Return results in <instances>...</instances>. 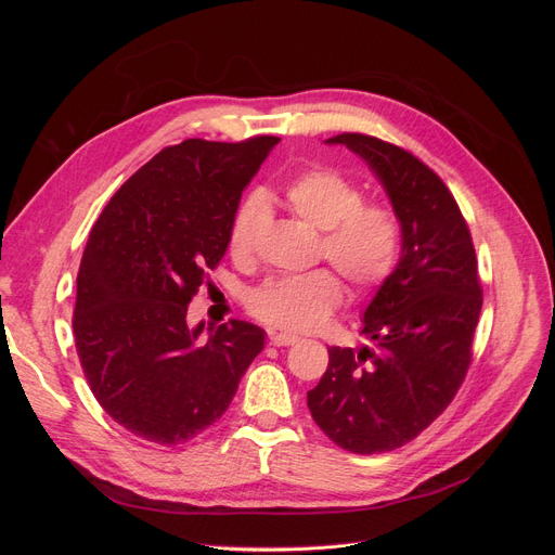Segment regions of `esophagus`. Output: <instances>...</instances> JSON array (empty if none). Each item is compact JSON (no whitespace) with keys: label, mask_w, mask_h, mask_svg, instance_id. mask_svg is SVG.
Returning <instances> with one entry per match:
<instances>
[{"label":"esophagus","mask_w":555,"mask_h":555,"mask_svg":"<svg viewBox=\"0 0 555 555\" xmlns=\"http://www.w3.org/2000/svg\"><path fill=\"white\" fill-rule=\"evenodd\" d=\"M271 345L275 347H289V345H296L298 343V335H292V333H278V331H271Z\"/></svg>","instance_id":"1"}]
</instances>
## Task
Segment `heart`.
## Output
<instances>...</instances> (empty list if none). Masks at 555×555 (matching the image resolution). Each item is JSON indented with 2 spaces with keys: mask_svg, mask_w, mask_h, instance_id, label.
Masks as SVG:
<instances>
[{
  "mask_svg": "<svg viewBox=\"0 0 555 555\" xmlns=\"http://www.w3.org/2000/svg\"><path fill=\"white\" fill-rule=\"evenodd\" d=\"M284 201L300 220L324 231V255L357 289H373L391 275L400 251V222L384 204H363L354 180L333 169H310L284 188ZM268 222V201L251 192L231 217L229 251L247 257ZM343 284L331 271L268 280L249 296L263 322L289 331L317 328L340 306Z\"/></svg>",
  "mask_w": 555,
  "mask_h": 555,
  "instance_id": "1",
  "label": "heart"
}]
</instances>
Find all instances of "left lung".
Masks as SVG:
<instances>
[{"label": "left lung", "instance_id": "left-lung-1", "mask_svg": "<svg viewBox=\"0 0 555 555\" xmlns=\"http://www.w3.org/2000/svg\"><path fill=\"white\" fill-rule=\"evenodd\" d=\"M345 145L375 173L400 222V259L363 312L375 345L331 347L308 408L351 451H391L414 440L456 396L473 359L481 284L469 229L444 182L408 150L363 133Z\"/></svg>", "mask_w": 555, "mask_h": 555}]
</instances>
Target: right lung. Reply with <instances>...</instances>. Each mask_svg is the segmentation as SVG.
I'll return each instance as SVG.
<instances>
[{"label":"right lung","mask_w":555,"mask_h":555,"mask_svg":"<svg viewBox=\"0 0 555 555\" xmlns=\"http://www.w3.org/2000/svg\"><path fill=\"white\" fill-rule=\"evenodd\" d=\"M278 141L164 147L90 231L76 280L78 359L99 405L147 442L176 447L212 426L263 349V328L241 319L190 326L188 306L222 261L243 190Z\"/></svg>","instance_id":"1"}]
</instances>
